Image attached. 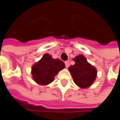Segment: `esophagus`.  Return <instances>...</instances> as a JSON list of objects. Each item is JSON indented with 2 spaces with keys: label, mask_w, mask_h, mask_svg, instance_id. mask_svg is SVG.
I'll return each instance as SVG.
<instances>
[{
  "label": "esophagus",
  "mask_w": 120,
  "mask_h": 120,
  "mask_svg": "<svg viewBox=\"0 0 120 120\" xmlns=\"http://www.w3.org/2000/svg\"><path fill=\"white\" fill-rule=\"evenodd\" d=\"M65 65H66V68H69V61H66L65 62Z\"/></svg>",
  "instance_id": "esophagus-1"
}]
</instances>
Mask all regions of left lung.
<instances>
[{"label":"left lung","mask_w":120,"mask_h":120,"mask_svg":"<svg viewBox=\"0 0 120 120\" xmlns=\"http://www.w3.org/2000/svg\"><path fill=\"white\" fill-rule=\"evenodd\" d=\"M73 66L68 68L76 85L80 88H87L92 85L97 77V69L89 63L82 54H79L73 58Z\"/></svg>","instance_id":"left-lung-1"}]
</instances>
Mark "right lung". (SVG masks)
Returning a JSON list of instances; mask_svg holds the SVG:
<instances>
[{
	"mask_svg": "<svg viewBox=\"0 0 120 120\" xmlns=\"http://www.w3.org/2000/svg\"><path fill=\"white\" fill-rule=\"evenodd\" d=\"M65 64L59 59H54L48 53L32 66V79L38 84L46 86L54 80L58 72L65 68Z\"/></svg>",
	"mask_w": 120,
	"mask_h": 120,
	"instance_id": "1",
	"label": "right lung"
}]
</instances>
